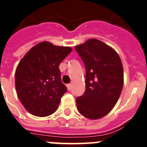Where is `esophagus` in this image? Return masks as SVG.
Segmentation results:
<instances>
[{
  "label": "esophagus",
  "instance_id": "esophagus-1",
  "mask_svg": "<svg viewBox=\"0 0 147 147\" xmlns=\"http://www.w3.org/2000/svg\"><path fill=\"white\" fill-rule=\"evenodd\" d=\"M67 90H71V88H72V85H71V84H67Z\"/></svg>",
  "mask_w": 147,
  "mask_h": 147
}]
</instances>
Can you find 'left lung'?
Returning <instances> with one entry per match:
<instances>
[{
  "label": "left lung",
  "mask_w": 147,
  "mask_h": 147,
  "mask_svg": "<svg viewBox=\"0 0 147 147\" xmlns=\"http://www.w3.org/2000/svg\"><path fill=\"white\" fill-rule=\"evenodd\" d=\"M86 67V91L76 99L84 117L98 120L111 112L118 101L124 83L123 67L118 53L95 38L75 46Z\"/></svg>",
  "instance_id": "1"
}]
</instances>
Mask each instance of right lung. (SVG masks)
I'll use <instances>...</instances> for the list:
<instances>
[{
    "instance_id": "right-lung-1",
    "label": "right lung",
    "mask_w": 147,
    "mask_h": 147,
    "mask_svg": "<svg viewBox=\"0 0 147 147\" xmlns=\"http://www.w3.org/2000/svg\"><path fill=\"white\" fill-rule=\"evenodd\" d=\"M72 51L69 46L43 41L20 60L15 72V87L19 99L30 114L46 117L58 109L67 91L59 66Z\"/></svg>"
}]
</instances>
